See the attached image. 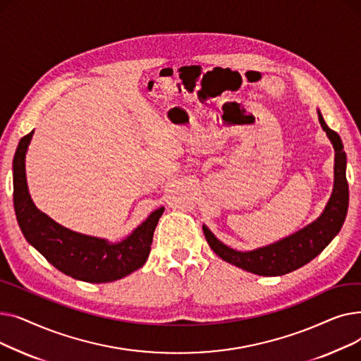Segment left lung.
<instances>
[{
    "label": "left lung",
    "mask_w": 361,
    "mask_h": 361,
    "mask_svg": "<svg viewBox=\"0 0 361 361\" xmlns=\"http://www.w3.org/2000/svg\"><path fill=\"white\" fill-rule=\"evenodd\" d=\"M317 117L335 150L334 188L324 212L297 233L249 252L228 247L203 224V233L207 244L222 260L260 276H281L305 267L306 263L313 260L317 255L324 252L326 245L343 228L350 199L345 174L347 155L344 152L343 140L338 136V133L326 126L319 109Z\"/></svg>",
    "instance_id": "8db88e82"
}]
</instances>
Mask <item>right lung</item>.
<instances>
[{"label": "right lung", "mask_w": 361, "mask_h": 361, "mask_svg": "<svg viewBox=\"0 0 361 361\" xmlns=\"http://www.w3.org/2000/svg\"><path fill=\"white\" fill-rule=\"evenodd\" d=\"M33 131L18 142L13 159V200L18 226L30 245L63 274L92 283L121 279L142 268L165 207L152 212L124 240L86 235L55 222L33 203L26 181V154Z\"/></svg>", "instance_id": "1"}]
</instances>
